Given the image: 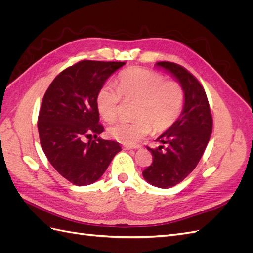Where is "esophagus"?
<instances>
[{
  "mask_svg": "<svg viewBox=\"0 0 253 253\" xmlns=\"http://www.w3.org/2000/svg\"><path fill=\"white\" fill-rule=\"evenodd\" d=\"M125 150H137V149H139L140 148V145H125Z\"/></svg>",
  "mask_w": 253,
  "mask_h": 253,
  "instance_id": "34e87169",
  "label": "esophagus"
}]
</instances>
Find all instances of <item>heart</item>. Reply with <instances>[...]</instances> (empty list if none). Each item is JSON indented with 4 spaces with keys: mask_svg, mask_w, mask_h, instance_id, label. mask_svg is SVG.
Returning <instances> with one entry per match:
<instances>
[{
    "mask_svg": "<svg viewBox=\"0 0 253 253\" xmlns=\"http://www.w3.org/2000/svg\"><path fill=\"white\" fill-rule=\"evenodd\" d=\"M116 88L104 85L97 94V109L106 122L118 118L121 97L126 101H137L134 121L119 122L109 129L110 135L124 144H134L151 129L162 133L178 118L185 91L180 83L165 81L160 74L145 68H129L116 80Z\"/></svg>",
    "mask_w": 253,
    "mask_h": 253,
    "instance_id": "b5f03b06",
    "label": "heart"
}]
</instances>
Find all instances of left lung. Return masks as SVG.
Masks as SVG:
<instances>
[{
	"label": "left lung",
	"instance_id": "left-lung-1",
	"mask_svg": "<svg viewBox=\"0 0 253 253\" xmlns=\"http://www.w3.org/2000/svg\"><path fill=\"white\" fill-rule=\"evenodd\" d=\"M185 91L180 116L160 135L158 148L148 150L153 163L142 172L150 185L168 189L181 182L192 172L206 150L212 133V116L205 89L186 68L172 62H158Z\"/></svg>",
	"mask_w": 253,
	"mask_h": 253
}]
</instances>
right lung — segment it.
<instances>
[{
    "label": "right lung",
    "instance_id": "1",
    "mask_svg": "<svg viewBox=\"0 0 253 253\" xmlns=\"http://www.w3.org/2000/svg\"><path fill=\"white\" fill-rule=\"evenodd\" d=\"M125 64L80 61L61 72L43 97L38 118L41 147L51 166L73 185L96 182L121 151L118 142L98 137L104 128L99 124L97 94ZM85 136L91 138L88 143Z\"/></svg>",
    "mask_w": 253,
    "mask_h": 253
}]
</instances>
